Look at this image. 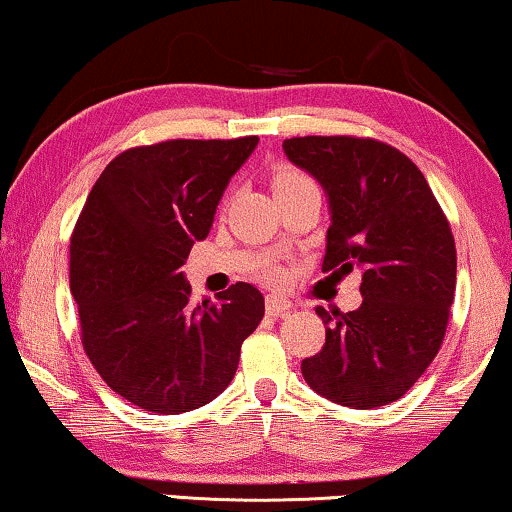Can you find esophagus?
<instances>
[{
  "mask_svg": "<svg viewBox=\"0 0 512 512\" xmlns=\"http://www.w3.org/2000/svg\"><path fill=\"white\" fill-rule=\"evenodd\" d=\"M292 311V301H287L285 297H278V294H269L266 297V313L273 315V318H283Z\"/></svg>",
  "mask_w": 512,
  "mask_h": 512,
  "instance_id": "esophagus-1",
  "label": "esophagus"
}]
</instances>
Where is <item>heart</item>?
Masks as SVG:
<instances>
[{"mask_svg":"<svg viewBox=\"0 0 512 512\" xmlns=\"http://www.w3.org/2000/svg\"><path fill=\"white\" fill-rule=\"evenodd\" d=\"M299 181H306V178L299 176V174H294V171H290V169H280L278 174L273 176V190H280V187L294 185V183H299ZM264 273H266V276H269V278H278V276H280L276 266H271V264L264 266Z\"/></svg>","mask_w":512,"mask_h":512,"instance_id":"obj_1","label":"heart"}]
</instances>
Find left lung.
Masks as SVG:
<instances>
[{
  "label": "left lung",
  "instance_id": "obj_1",
  "mask_svg": "<svg viewBox=\"0 0 512 512\" xmlns=\"http://www.w3.org/2000/svg\"><path fill=\"white\" fill-rule=\"evenodd\" d=\"M283 150L329 204L322 271H362V306H318L327 327L301 362L313 392L366 410L401 399L441 348L457 283L450 225L422 171L397 148L355 136H297Z\"/></svg>",
  "mask_w": 512,
  "mask_h": 512
}]
</instances>
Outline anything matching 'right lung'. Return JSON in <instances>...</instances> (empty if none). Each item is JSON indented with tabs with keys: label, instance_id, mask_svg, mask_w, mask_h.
Segmentation results:
<instances>
[{
	"label": "right lung",
	"instance_id": "right-lung-1",
	"mask_svg": "<svg viewBox=\"0 0 512 512\" xmlns=\"http://www.w3.org/2000/svg\"><path fill=\"white\" fill-rule=\"evenodd\" d=\"M257 143L129 148L102 171L76 222L69 278L83 348L115 394L150 413H187L222 394L241 343L264 318V297L250 283L192 306L181 271Z\"/></svg>",
	"mask_w": 512,
	"mask_h": 512
}]
</instances>
